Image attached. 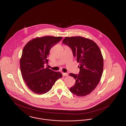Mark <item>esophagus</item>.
<instances>
[{
	"label": "esophagus",
	"instance_id": "esophagus-1",
	"mask_svg": "<svg viewBox=\"0 0 126 126\" xmlns=\"http://www.w3.org/2000/svg\"><path fill=\"white\" fill-rule=\"evenodd\" d=\"M62 75L63 77H66V76H68V74L66 73H62Z\"/></svg>",
	"mask_w": 126,
	"mask_h": 126
}]
</instances>
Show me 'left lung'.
<instances>
[{
	"label": "left lung",
	"instance_id": "left-lung-1",
	"mask_svg": "<svg viewBox=\"0 0 126 126\" xmlns=\"http://www.w3.org/2000/svg\"><path fill=\"white\" fill-rule=\"evenodd\" d=\"M62 43L71 48L80 63L79 74L69 73L76 80L70 91L77 96H86L94 90L102 77L103 59L101 50L95 42L80 36L66 37Z\"/></svg>",
	"mask_w": 126,
	"mask_h": 126
}]
</instances>
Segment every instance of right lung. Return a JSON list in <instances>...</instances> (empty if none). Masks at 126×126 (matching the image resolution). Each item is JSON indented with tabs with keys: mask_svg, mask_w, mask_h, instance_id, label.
<instances>
[{
	"mask_svg": "<svg viewBox=\"0 0 126 126\" xmlns=\"http://www.w3.org/2000/svg\"><path fill=\"white\" fill-rule=\"evenodd\" d=\"M62 37L44 36L31 40L23 48L20 60L22 78L33 93L42 94L50 90L56 81L62 78L60 72L46 67L51 48L60 42Z\"/></svg>",
	"mask_w": 126,
	"mask_h": 126,
	"instance_id": "add662e5",
	"label": "right lung"
}]
</instances>
